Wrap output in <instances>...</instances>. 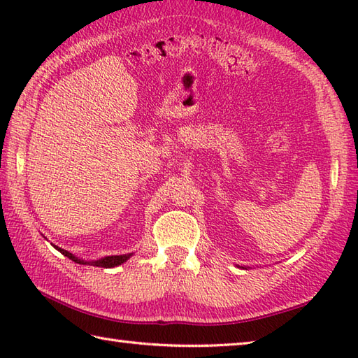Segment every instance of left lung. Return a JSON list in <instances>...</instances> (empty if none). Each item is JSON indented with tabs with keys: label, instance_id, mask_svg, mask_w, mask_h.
Returning a JSON list of instances; mask_svg holds the SVG:
<instances>
[{
	"label": "left lung",
	"instance_id": "obj_1",
	"mask_svg": "<svg viewBox=\"0 0 358 358\" xmlns=\"http://www.w3.org/2000/svg\"><path fill=\"white\" fill-rule=\"evenodd\" d=\"M243 269H246V268H243Z\"/></svg>",
	"mask_w": 358,
	"mask_h": 358
}]
</instances>
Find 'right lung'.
<instances>
[{
  "label": "right lung",
  "instance_id": "right-lung-1",
  "mask_svg": "<svg viewBox=\"0 0 358 358\" xmlns=\"http://www.w3.org/2000/svg\"><path fill=\"white\" fill-rule=\"evenodd\" d=\"M53 248H55L57 250H59L64 257L71 258L72 262L78 263V264H90V266H98V268H115V266L127 262L129 258H131L134 254H123V255H108V257H103V258H98V260H83V258L80 257H75L72 252H69V250H64L62 248H58L53 245Z\"/></svg>",
  "mask_w": 358,
  "mask_h": 358
}]
</instances>
